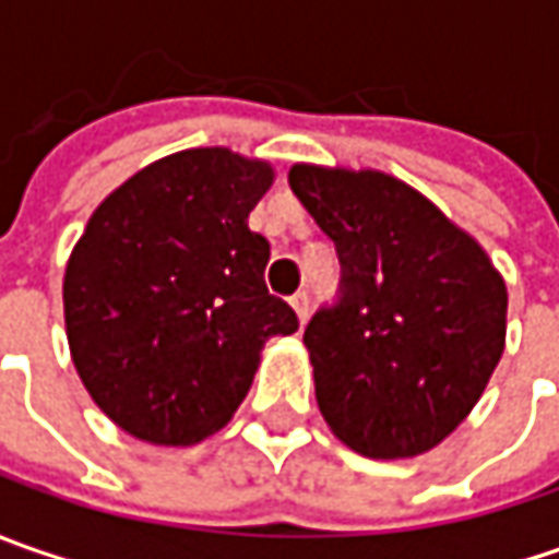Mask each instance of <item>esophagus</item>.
I'll return each mask as SVG.
<instances>
[{"label":"esophagus","mask_w":559,"mask_h":559,"mask_svg":"<svg viewBox=\"0 0 559 559\" xmlns=\"http://www.w3.org/2000/svg\"><path fill=\"white\" fill-rule=\"evenodd\" d=\"M292 308L298 313V323L305 326L308 317H311V295H308V292H295V295H292Z\"/></svg>","instance_id":"34e87169"}]
</instances>
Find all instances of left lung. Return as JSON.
<instances>
[{"label":"left lung","instance_id":"obj_1","mask_svg":"<svg viewBox=\"0 0 559 559\" xmlns=\"http://www.w3.org/2000/svg\"><path fill=\"white\" fill-rule=\"evenodd\" d=\"M289 186L342 264L335 305L305 330L320 414L364 457H417L461 426L504 355V280L389 174L295 164Z\"/></svg>","mask_w":559,"mask_h":559}]
</instances>
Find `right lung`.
Returning <instances> with one entry per match:
<instances>
[{"label":"right lung","instance_id":"obj_1","mask_svg":"<svg viewBox=\"0 0 559 559\" xmlns=\"http://www.w3.org/2000/svg\"><path fill=\"white\" fill-rule=\"evenodd\" d=\"M267 162L186 148L98 204L64 270V326L86 392L123 432L195 444L233 419L270 335L298 330L248 229Z\"/></svg>","mask_w":559,"mask_h":559}]
</instances>
